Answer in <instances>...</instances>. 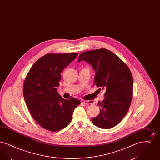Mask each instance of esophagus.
<instances>
[{
  "mask_svg": "<svg viewBox=\"0 0 160 160\" xmlns=\"http://www.w3.org/2000/svg\"><path fill=\"white\" fill-rule=\"evenodd\" d=\"M83 104L86 105H89V104H93V101L92 100H89V101H84Z\"/></svg>",
  "mask_w": 160,
  "mask_h": 160,
  "instance_id": "obj_1",
  "label": "esophagus"
}]
</instances>
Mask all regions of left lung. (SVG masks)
Returning a JSON list of instances; mask_svg holds the SVG:
<instances>
[{"label": "left lung", "mask_w": 160, "mask_h": 160, "mask_svg": "<svg viewBox=\"0 0 160 160\" xmlns=\"http://www.w3.org/2000/svg\"><path fill=\"white\" fill-rule=\"evenodd\" d=\"M89 63L95 71L94 84L105 90V98L98 102L100 113L92 123L102 129L118 124L127 114L132 96L133 79L129 68L113 52L106 48L84 52L78 61Z\"/></svg>", "instance_id": "8db88e82"}]
</instances>
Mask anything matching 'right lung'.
Here are the masks:
<instances>
[{"instance_id":"obj_1","label":"right lung","mask_w":160,"mask_h":160,"mask_svg":"<svg viewBox=\"0 0 160 160\" xmlns=\"http://www.w3.org/2000/svg\"><path fill=\"white\" fill-rule=\"evenodd\" d=\"M78 53L47 54L40 58L26 77L23 95L31 115L44 129L58 131L71 122L72 113L81 103L78 99H63L57 91L63 69Z\"/></svg>"}]
</instances>
